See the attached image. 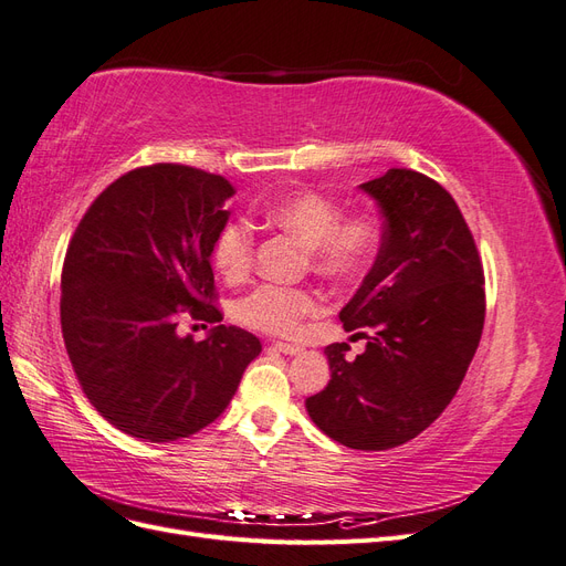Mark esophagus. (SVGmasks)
Instances as JSON below:
<instances>
[{
  "label": "esophagus",
  "instance_id": "34e87169",
  "mask_svg": "<svg viewBox=\"0 0 566 566\" xmlns=\"http://www.w3.org/2000/svg\"><path fill=\"white\" fill-rule=\"evenodd\" d=\"M273 349L281 354H287V356H297L304 352L300 345H290V342H273Z\"/></svg>",
  "mask_w": 566,
  "mask_h": 566
}]
</instances>
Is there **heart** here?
Returning a JSON list of instances; mask_svg holds the SVG:
<instances>
[{"mask_svg": "<svg viewBox=\"0 0 566 566\" xmlns=\"http://www.w3.org/2000/svg\"><path fill=\"white\" fill-rule=\"evenodd\" d=\"M264 217L273 227L295 235L310 248L314 271L328 279L361 273L380 243V221L358 212L342 217L339 205L321 193H293L266 205ZM254 254V233L248 221H229L212 245V262L227 281H243ZM316 310V295L300 287L260 285L235 306V316L250 328L293 335L304 316Z\"/></svg>", "mask_w": 566, "mask_h": 566, "instance_id": "1", "label": "heart"}]
</instances>
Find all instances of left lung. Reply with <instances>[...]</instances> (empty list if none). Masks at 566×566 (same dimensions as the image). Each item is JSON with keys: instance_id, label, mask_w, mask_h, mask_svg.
Here are the masks:
<instances>
[{"instance_id": "left-lung-1", "label": "left lung", "mask_w": 566, "mask_h": 566, "mask_svg": "<svg viewBox=\"0 0 566 566\" xmlns=\"http://www.w3.org/2000/svg\"><path fill=\"white\" fill-rule=\"evenodd\" d=\"M358 188L378 202L385 231L339 321L373 337L354 361L347 342L325 347L331 382L306 399V413L349 449L385 451L427 430L455 397L484 331V269L455 200L430 177L391 167Z\"/></svg>"}]
</instances>
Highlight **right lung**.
I'll list each match as a JSON object with an SVG mask.
<instances>
[{"mask_svg":"<svg viewBox=\"0 0 566 566\" xmlns=\"http://www.w3.org/2000/svg\"><path fill=\"white\" fill-rule=\"evenodd\" d=\"M233 186L158 163L101 193L65 252L61 331L90 403L119 432L163 443L196 434L231 403L262 345L235 325L193 342L179 306L221 321L212 245Z\"/></svg>","mask_w":566,"mask_h":566,"instance_id":"right-lung-1","label":"right lung"}]
</instances>
